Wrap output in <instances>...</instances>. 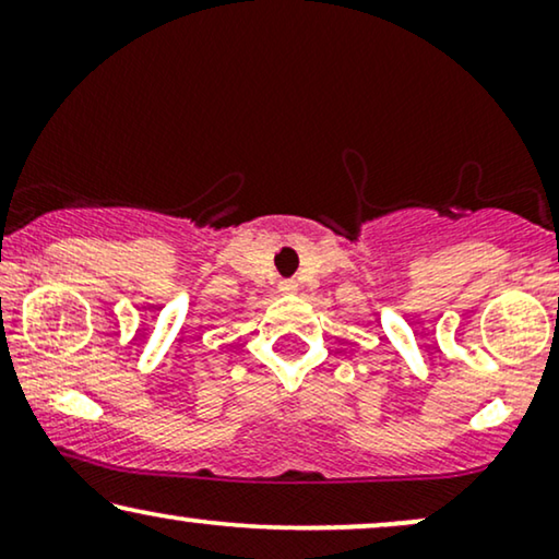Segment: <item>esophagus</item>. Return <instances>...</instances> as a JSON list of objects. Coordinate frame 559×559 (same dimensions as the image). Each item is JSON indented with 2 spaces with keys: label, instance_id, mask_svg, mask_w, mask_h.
Here are the masks:
<instances>
[{
  "label": "esophagus",
  "instance_id": "obj_1",
  "mask_svg": "<svg viewBox=\"0 0 559 559\" xmlns=\"http://www.w3.org/2000/svg\"><path fill=\"white\" fill-rule=\"evenodd\" d=\"M297 282L295 280H282L280 282V293H295Z\"/></svg>",
  "mask_w": 559,
  "mask_h": 559
}]
</instances>
